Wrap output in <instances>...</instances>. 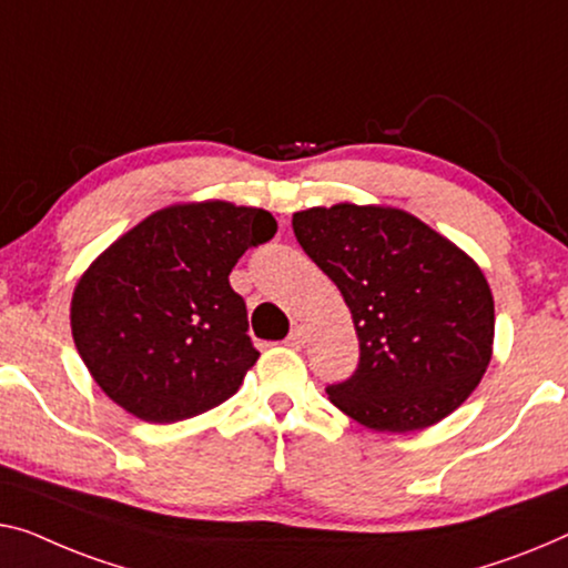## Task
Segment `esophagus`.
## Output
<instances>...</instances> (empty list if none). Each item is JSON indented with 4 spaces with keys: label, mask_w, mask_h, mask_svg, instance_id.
<instances>
[{
    "label": "esophagus",
    "mask_w": 568,
    "mask_h": 568,
    "mask_svg": "<svg viewBox=\"0 0 568 568\" xmlns=\"http://www.w3.org/2000/svg\"><path fill=\"white\" fill-rule=\"evenodd\" d=\"M285 342H287V346H295V349H301V346L306 344V328L295 324V326L291 328V334H287Z\"/></svg>",
    "instance_id": "34e87169"
}]
</instances>
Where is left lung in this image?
Listing matches in <instances>:
<instances>
[{"label": "left lung", "mask_w": 568, "mask_h": 568, "mask_svg": "<svg viewBox=\"0 0 568 568\" xmlns=\"http://www.w3.org/2000/svg\"><path fill=\"white\" fill-rule=\"evenodd\" d=\"M293 234L342 291L357 328V369L326 387L336 408L390 434L459 408L495 336L493 293L474 260L400 209L298 211Z\"/></svg>", "instance_id": "1"}]
</instances>
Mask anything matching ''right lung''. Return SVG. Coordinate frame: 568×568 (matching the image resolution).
I'll return each mask as SVG.
<instances>
[{"label":"right lung","mask_w":568,"mask_h":568,"mask_svg":"<svg viewBox=\"0 0 568 568\" xmlns=\"http://www.w3.org/2000/svg\"><path fill=\"white\" fill-rule=\"evenodd\" d=\"M275 232L270 211L206 201L120 236L71 303L75 349L101 390L150 423L193 418L240 390L260 352L230 273Z\"/></svg>","instance_id":"add662e5"}]
</instances>
